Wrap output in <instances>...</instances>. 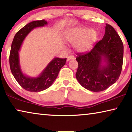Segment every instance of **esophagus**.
Instances as JSON below:
<instances>
[{"instance_id":"obj_1","label":"esophagus","mask_w":132,"mask_h":132,"mask_svg":"<svg viewBox=\"0 0 132 132\" xmlns=\"http://www.w3.org/2000/svg\"><path fill=\"white\" fill-rule=\"evenodd\" d=\"M75 59V56L73 55H70V56H69L68 57V61H69V60H73V59Z\"/></svg>"}]
</instances>
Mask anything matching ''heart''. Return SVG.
Masks as SVG:
<instances>
[{"label":"heart","mask_w":132,"mask_h":132,"mask_svg":"<svg viewBox=\"0 0 132 132\" xmlns=\"http://www.w3.org/2000/svg\"><path fill=\"white\" fill-rule=\"evenodd\" d=\"M64 40L68 43L75 44L77 52H86L92 48L98 39L95 31L85 27L71 28L64 33Z\"/></svg>","instance_id":"obj_1"}]
</instances>
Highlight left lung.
Instances as JSON below:
<instances>
[{"instance_id": "obj_1", "label": "left lung", "mask_w": 132, "mask_h": 132, "mask_svg": "<svg viewBox=\"0 0 132 132\" xmlns=\"http://www.w3.org/2000/svg\"><path fill=\"white\" fill-rule=\"evenodd\" d=\"M123 45L117 31L106 24L105 32L90 52L77 53L76 77L87 90L104 91L114 84L121 73Z\"/></svg>"}]
</instances>
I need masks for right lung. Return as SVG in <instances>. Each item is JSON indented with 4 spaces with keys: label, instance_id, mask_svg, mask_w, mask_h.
<instances>
[{
    "label": "right lung",
    "instance_id": "1",
    "mask_svg": "<svg viewBox=\"0 0 132 132\" xmlns=\"http://www.w3.org/2000/svg\"><path fill=\"white\" fill-rule=\"evenodd\" d=\"M47 24V21L45 20L32 21L27 24L15 35L11 46L9 56L11 71L18 83L26 90L31 92H39L50 87L56 79L61 69L66 63V58H53L36 77H29L24 75L21 70L19 52L24 39L34 28Z\"/></svg>",
    "mask_w": 132,
    "mask_h": 132
}]
</instances>
